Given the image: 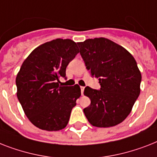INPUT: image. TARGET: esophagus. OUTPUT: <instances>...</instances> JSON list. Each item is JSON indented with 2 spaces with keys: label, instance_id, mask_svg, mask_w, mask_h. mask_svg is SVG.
<instances>
[{
  "label": "esophagus",
  "instance_id": "esophagus-1",
  "mask_svg": "<svg viewBox=\"0 0 157 157\" xmlns=\"http://www.w3.org/2000/svg\"><path fill=\"white\" fill-rule=\"evenodd\" d=\"M81 94H84V90H85V87H83V86H81Z\"/></svg>",
  "mask_w": 157,
  "mask_h": 157
}]
</instances>
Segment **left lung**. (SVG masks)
Masks as SVG:
<instances>
[{"instance_id":"obj_1","label":"left lung","mask_w":157,"mask_h":157,"mask_svg":"<svg viewBox=\"0 0 157 157\" xmlns=\"http://www.w3.org/2000/svg\"><path fill=\"white\" fill-rule=\"evenodd\" d=\"M92 76L98 78L100 90L87 86L84 94L91 103L84 109L90 123L110 127L127 118L140 94L141 73L128 51L105 38L77 43Z\"/></svg>"}]
</instances>
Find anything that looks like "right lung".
Wrapping results in <instances>:
<instances>
[{
    "label": "right lung",
    "mask_w": 157,
    "mask_h": 157,
    "mask_svg": "<svg viewBox=\"0 0 157 157\" xmlns=\"http://www.w3.org/2000/svg\"><path fill=\"white\" fill-rule=\"evenodd\" d=\"M77 53L74 41L56 39L35 48L21 64L17 96L28 119L39 129L56 132L67 126L81 88L59 85V78L66 77V67Z\"/></svg>",
    "instance_id": "obj_1"
}]
</instances>
